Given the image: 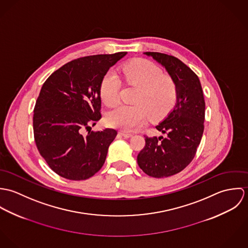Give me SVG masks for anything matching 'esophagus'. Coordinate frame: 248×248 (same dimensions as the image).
Segmentation results:
<instances>
[{
    "label": "esophagus",
    "mask_w": 248,
    "mask_h": 248,
    "mask_svg": "<svg viewBox=\"0 0 248 248\" xmlns=\"http://www.w3.org/2000/svg\"><path fill=\"white\" fill-rule=\"evenodd\" d=\"M119 135L125 139H129V138H132L133 135L132 134H128V133H125V132H119Z\"/></svg>",
    "instance_id": "obj_1"
}]
</instances>
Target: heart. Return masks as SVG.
<instances>
[{
	"instance_id": "1",
	"label": "heart",
	"mask_w": 248,
	"mask_h": 248,
	"mask_svg": "<svg viewBox=\"0 0 248 248\" xmlns=\"http://www.w3.org/2000/svg\"><path fill=\"white\" fill-rule=\"evenodd\" d=\"M125 80L140 88L135 105H119L107 114L109 126L123 131H132L149 116L156 120L166 116L176 105L177 84L170 76L163 75L155 63L140 59L122 68ZM121 83L114 71H108L100 86V95L107 106H113L119 101Z\"/></svg>"
}]
</instances>
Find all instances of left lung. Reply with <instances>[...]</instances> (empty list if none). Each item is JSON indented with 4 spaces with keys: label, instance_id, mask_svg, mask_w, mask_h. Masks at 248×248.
I'll return each mask as SVG.
<instances>
[{
    "label": "left lung",
    "instance_id": "obj_1",
    "mask_svg": "<svg viewBox=\"0 0 248 248\" xmlns=\"http://www.w3.org/2000/svg\"><path fill=\"white\" fill-rule=\"evenodd\" d=\"M144 54L165 68L177 84L178 94L174 108L155 126L166 137H146L138 164L150 177H170L193 160L202 140L205 115L203 92L197 74L177 57L160 52Z\"/></svg>",
    "mask_w": 248,
    "mask_h": 248
}]
</instances>
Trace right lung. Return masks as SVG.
Wrapping results in <instances>:
<instances>
[{"instance_id":"right-lung-1","label":"right lung","mask_w":248,"mask_h":248,"mask_svg":"<svg viewBox=\"0 0 248 248\" xmlns=\"http://www.w3.org/2000/svg\"><path fill=\"white\" fill-rule=\"evenodd\" d=\"M127 52L81 57L54 71L44 83L33 114L37 149L60 177L84 180L103 166L117 132L91 131L101 118V82ZM89 131L87 135L82 133Z\"/></svg>"}]
</instances>
